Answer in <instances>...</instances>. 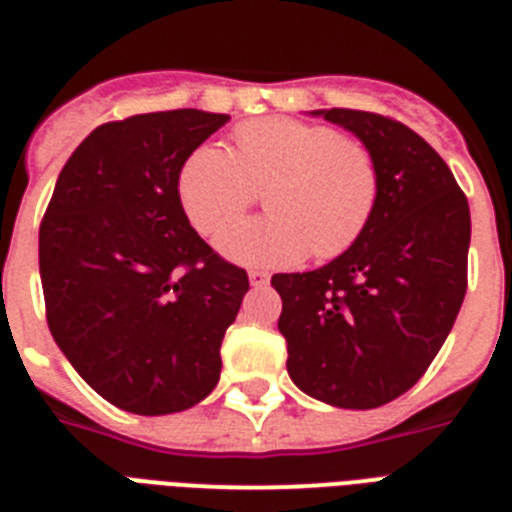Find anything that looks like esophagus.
Segmentation results:
<instances>
[{
	"instance_id": "1",
	"label": "esophagus",
	"mask_w": 512,
	"mask_h": 512,
	"mask_svg": "<svg viewBox=\"0 0 512 512\" xmlns=\"http://www.w3.org/2000/svg\"><path fill=\"white\" fill-rule=\"evenodd\" d=\"M248 282H251V287H266V284H269V274H266V271L253 269L248 271Z\"/></svg>"
}]
</instances>
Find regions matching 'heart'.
<instances>
[{
  "label": "heart",
  "mask_w": 512,
  "mask_h": 512,
  "mask_svg": "<svg viewBox=\"0 0 512 512\" xmlns=\"http://www.w3.org/2000/svg\"><path fill=\"white\" fill-rule=\"evenodd\" d=\"M261 189L271 215L228 225L215 248L243 266H292L307 253L338 256L364 233L377 207L379 169L361 140L266 117L235 128L233 153L212 143L194 148L176 179L184 215L200 233L230 223Z\"/></svg>",
  "instance_id": "heart-1"
}]
</instances>
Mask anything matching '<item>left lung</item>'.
Returning a JSON list of instances; mask_svg holds the SVG:
<instances>
[{"label":"left lung","instance_id":"8db88e82","mask_svg":"<svg viewBox=\"0 0 512 512\" xmlns=\"http://www.w3.org/2000/svg\"><path fill=\"white\" fill-rule=\"evenodd\" d=\"M372 151L379 197L341 256L274 274L287 372L305 395L372 410L408 392L431 366L467 295L472 220L464 192L415 130L361 110H312Z\"/></svg>","mask_w":512,"mask_h":512}]
</instances>
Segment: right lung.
<instances>
[{"mask_svg": "<svg viewBox=\"0 0 512 512\" xmlns=\"http://www.w3.org/2000/svg\"><path fill=\"white\" fill-rule=\"evenodd\" d=\"M228 120L169 110L99 125L61 169L40 223L53 341L128 413H182L220 379V346L248 274L189 225L176 179Z\"/></svg>", "mask_w": 512, "mask_h": 512, "instance_id": "right-lung-1", "label": "right lung"}]
</instances>
